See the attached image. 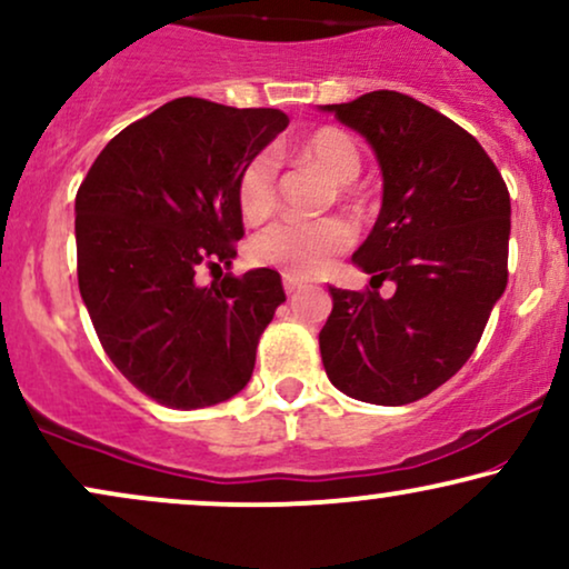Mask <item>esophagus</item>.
<instances>
[{
    "label": "esophagus",
    "instance_id": "1",
    "mask_svg": "<svg viewBox=\"0 0 569 569\" xmlns=\"http://www.w3.org/2000/svg\"><path fill=\"white\" fill-rule=\"evenodd\" d=\"M282 282H284V290L290 292V296H292V292H298L300 287H306V284H308L303 277H296V273H284Z\"/></svg>",
    "mask_w": 569,
    "mask_h": 569
}]
</instances>
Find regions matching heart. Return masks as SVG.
I'll return each mask as SVG.
<instances>
[{
  "label": "heart",
  "instance_id": "1",
  "mask_svg": "<svg viewBox=\"0 0 569 569\" xmlns=\"http://www.w3.org/2000/svg\"><path fill=\"white\" fill-rule=\"evenodd\" d=\"M300 156L319 166L335 184H350L361 171V152L346 131L321 129L303 139ZM277 200V177H273V158L261 152L242 168L237 179V206L248 221H261L271 213ZM356 240V229L348 219H282L263 231H258L250 242V252L258 263L277 266L287 273L313 277L325 271L338 252L348 250Z\"/></svg>",
  "mask_w": 569,
  "mask_h": 569
}]
</instances>
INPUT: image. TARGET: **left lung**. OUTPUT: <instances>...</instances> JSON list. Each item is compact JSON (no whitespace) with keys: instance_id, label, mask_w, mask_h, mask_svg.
Segmentation results:
<instances>
[{"instance_id":"8db88e82","label":"left lung","mask_w":569,"mask_h":569,"mask_svg":"<svg viewBox=\"0 0 569 569\" xmlns=\"http://www.w3.org/2000/svg\"><path fill=\"white\" fill-rule=\"evenodd\" d=\"M319 110L367 139L382 173L380 216L353 252L371 290L329 287L321 361L356 401H419L465 367L507 290V184L478 139L401 91Z\"/></svg>"}]
</instances>
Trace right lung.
Returning <instances> with one entry per match:
<instances>
[{
  "mask_svg": "<svg viewBox=\"0 0 569 569\" xmlns=\"http://www.w3.org/2000/svg\"><path fill=\"white\" fill-rule=\"evenodd\" d=\"M290 123L198 97L166 102L110 139L76 194L79 290L104 353L144 396L206 409L250 382L282 277L231 266L244 234L237 179Z\"/></svg>",
  "mask_w": 569,
  "mask_h": 569,
  "instance_id": "1",
  "label": "right lung"
}]
</instances>
